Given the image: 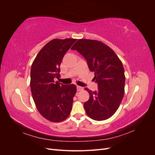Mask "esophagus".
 Segmentation results:
<instances>
[{"label":"esophagus","mask_w":155,"mask_h":155,"mask_svg":"<svg viewBox=\"0 0 155 155\" xmlns=\"http://www.w3.org/2000/svg\"><path fill=\"white\" fill-rule=\"evenodd\" d=\"M82 90H83V87H80V86H77V91H80Z\"/></svg>","instance_id":"34e87169"}]
</instances>
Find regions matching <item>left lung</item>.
<instances>
[{"label":"left lung","mask_w":155,"mask_h":155,"mask_svg":"<svg viewBox=\"0 0 155 155\" xmlns=\"http://www.w3.org/2000/svg\"><path fill=\"white\" fill-rule=\"evenodd\" d=\"M71 49L85 58L98 85L97 91L85 88L90 95L84 104L87 114L96 121L110 118L124 96L125 76L122 63L109 46L96 40L78 39Z\"/></svg>","instance_id":"left-lung-1"}]
</instances>
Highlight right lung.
<instances>
[{"mask_svg": "<svg viewBox=\"0 0 155 155\" xmlns=\"http://www.w3.org/2000/svg\"><path fill=\"white\" fill-rule=\"evenodd\" d=\"M76 39H54L45 45L31 64L30 88L39 113L52 122L66 120L72 110L76 86L55 81L63 58Z\"/></svg>", "mask_w": 155, "mask_h": 155, "instance_id": "add662e5", "label": "right lung"}]
</instances>
